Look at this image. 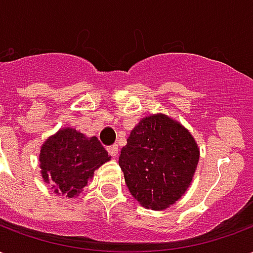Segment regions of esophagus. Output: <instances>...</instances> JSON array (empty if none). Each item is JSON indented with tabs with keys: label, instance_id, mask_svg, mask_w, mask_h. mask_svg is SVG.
Listing matches in <instances>:
<instances>
[{
	"label": "esophagus",
	"instance_id": "obj_1",
	"mask_svg": "<svg viewBox=\"0 0 253 253\" xmlns=\"http://www.w3.org/2000/svg\"><path fill=\"white\" fill-rule=\"evenodd\" d=\"M118 152H119L118 145H112V146H110V148H108V153H110V156H112L114 159H115V157H118Z\"/></svg>",
	"mask_w": 253,
	"mask_h": 253
}]
</instances>
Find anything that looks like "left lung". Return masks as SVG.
Returning <instances> with one entry per match:
<instances>
[{
	"label": "left lung",
	"instance_id": "8db88e82",
	"mask_svg": "<svg viewBox=\"0 0 253 253\" xmlns=\"http://www.w3.org/2000/svg\"><path fill=\"white\" fill-rule=\"evenodd\" d=\"M198 161L195 138L165 114L138 122L119 156L130 194L142 207L157 211L175 205L186 194Z\"/></svg>",
	"mask_w": 253,
	"mask_h": 253
}]
</instances>
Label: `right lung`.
I'll return each mask as SVG.
<instances>
[{
	"label": "right lung",
	"instance_id": "obj_1",
	"mask_svg": "<svg viewBox=\"0 0 253 253\" xmlns=\"http://www.w3.org/2000/svg\"><path fill=\"white\" fill-rule=\"evenodd\" d=\"M97 137H86L63 127L43 142L39 154L41 175L57 195L76 198L93 179L94 170L110 161Z\"/></svg>",
	"mask_w": 253,
	"mask_h": 253
}]
</instances>
